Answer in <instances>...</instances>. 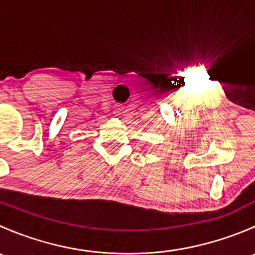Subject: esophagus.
Listing matches in <instances>:
<instances>
[{
    "instance_id": "obj_1",
    "label": "esophagus",
    "mask_w": 255,
    "mask_h": 255,
    "mask_svg": "<svg viewBox=\"0 0 255 255\" xmlns=\"http://www.w3.org/2000/svg\"><path fill=\"white\" fill-rule=\"evenodd\" d=\"M123 110H125V107H123L122 105H117V106H116V109H115V112L116 113H121L123 111Z\"/></svg>"
}]
</instances>
